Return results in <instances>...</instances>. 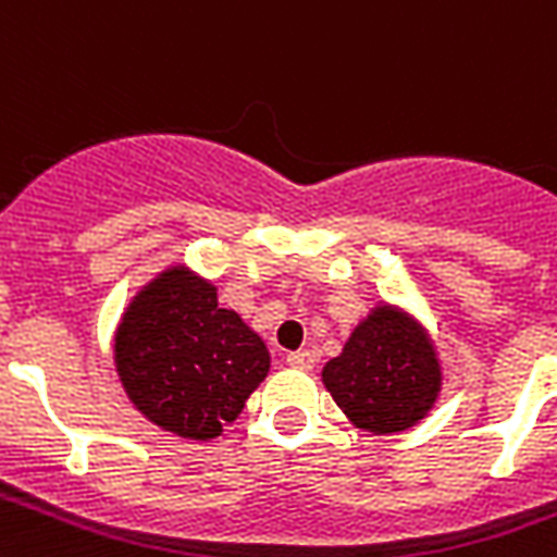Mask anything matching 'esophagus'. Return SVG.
<instances>
[{
    "label": "esophagus",
    "instance_id": "esophagus-1",
    "mask_svg": "<svg viewBox=\"0 0 557 557\" xmlns=\"http://www.w3.org/2000/svg\"><path fill=\"white\" fill-rule=\"evenodd\" d=\"M286 363H289L292 370H313L315 355H313V351H307V349L289 351V355H286Z\"/></svg>",
    "mask_w": 557,
    "mask_h": 557
}]
</instances>
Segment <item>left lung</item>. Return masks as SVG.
Instances as JSON below:
<instances>
[{
  "mask_svg": "<svg viewBox=\"0 0 557 557\" xmlns=\"http://www.w3.org/2000/svg\"><path fill=\"white\" fill-rule=\"evenodd\" d=\"M442 361L430 331L397 304H375L355 325L322 385L363 432L394 435L426 418L442 394Z\"/></svg>",
  "mask_w": 557,
  "mask_h": 557,
  "instance_id": "left-lung-1",
  "label": "left lung"
}]
</instances>
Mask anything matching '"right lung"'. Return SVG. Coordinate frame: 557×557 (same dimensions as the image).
Returning <instances> with one entry per match:
<instances>
[{
    "label": "right lung",
    "mask_w": 557,
    "mask_h": 557,
    "mask_svg": "<svg viewBox=\"0 0 557 557\" xmlns=\"http://www.w3.org/2000/svg\"><path fill=\"white\" fill-rule=\"evenodd\" d=\"M119 382L134 409L190 442L218 438L271 370L262 337L218 304V286L184 262L131 298L113 337Z\"/></svg>",
    "instance_id": "obj_1"
}]
</instances>
